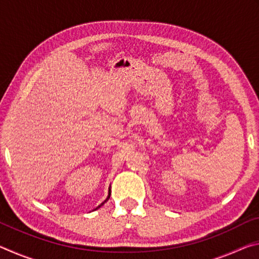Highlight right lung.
I'll return each mask as SVG.
<instances>
[{"label":"right lung","instance_id":"obj_1","mask_svg":"<svg viewBox=\"0 0 259 259\" xmlns=\"http://www.w3.org/2000/svg\"><path fill=\"white\" fill-rule=\"evenodd\" d=\"M109 196H111V190H108V196H107V198H106V200H105V201H104V202H103L102 204H100V205H98V207H97V208H96L95 210H97L98 208H100V207H102V205H103V204H104L105 202H106V201H108V199H109Z\"/></svg>","mask_w":259,"mask_h":259}]
</instances>
